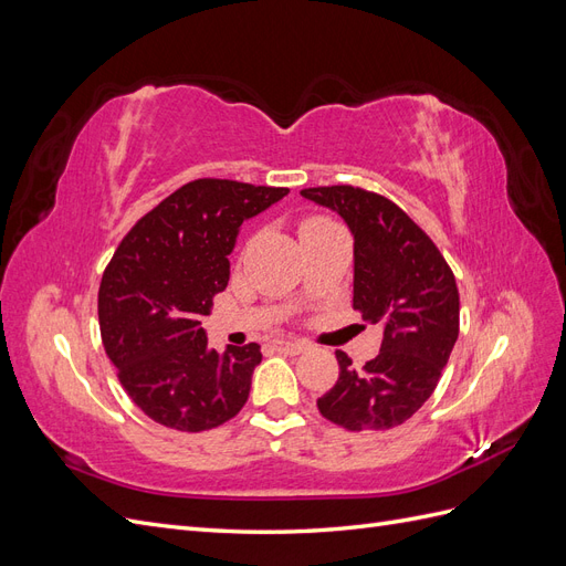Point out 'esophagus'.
<instances>
[{"instance_id":"esophagus-1","label":"esophagus","mask_w":566,"mask_h":566,"mask_svg":"<svg viewBox=\"0 0 566 566\" xmlns=\"http://www.w3.org/2000/svg\"><path fill=\"white\" fill-rule=\"evenodd\" d=\"M271 347L276 349V352H281V354H290V356H295V354H302V352L306 349V342L279 337V339H273V342H271Z\"/></svg>"}]
</instances>
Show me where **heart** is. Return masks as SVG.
<instances>
[{"label":"heart","instance_id":"heart-1","mask_svg":"<svg viewBox=\"0 0 566 566\" xmlns=\"http://www.w3.org/2000/svg\"><path fill=\"white\" fill-rule=\"evenodd\" d=\"M331 224H335V221L325 219V217H306L302 224H300V235L310 233V231H316V229H323V227H331Z\"/></svg>","mask_w":566,"mask_h":566}]
</instances>
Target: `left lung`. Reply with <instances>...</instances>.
I'll return each instance as SVG.
<instances>
[{
    "instance_id": "left-lung-1",
    "label": "left lung",
    "mask_w": 566,
    "mask_h": 566,
    "mask_svg": "<svg viewBox=\"0 0 566 566\" xmlns=\"http://www.w3.org/2000/svg\"><path fill=\"white\" fill-rule=\"evenodd\" d=\"M335 210L354 233V302L385 331L380 354L354 368L335 352L339 378L316 401L321 416L349 432L391 430L432 397L460 331L455 276L397 202L339 184L300 191Z\"/></svg>"
}]
</instances>
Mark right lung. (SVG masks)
<instances>
[{"label": "right lung", "instance_id": "right-lung-1", "mask_svg": "<svg viewBox=\"0 0 566 566\" xmlns=\"http://www.w3.org/2000/svg\"><path fill=\"white\" fill-rule=\"evenodd\" d=\"M283 186L196 179L146 212L117 245L98 287V325L119 385L169 430L205 432L248 401L260 345L208 349L200 318L229 283L245 219Z\"/></svg>", "mask_w": 566, "mask_h": 566}]
</instances>
